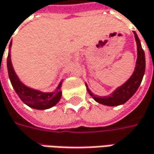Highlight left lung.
<instances>
[{"label":"left lung","instance_id":"obj_1","mask_svg":"<svg viewBox=\"0 0 154 154\" xmlns=\"http://www.w3.org/2000/svg\"><path fill=\"white\" fill-rule=\"evenodd\" d=\"M134 34H135V38L136 41V45H137V60H136L135 71L133 72L132 76L128 79V81H126L123 85L116 88V90H114L109 96H103V97L94 94L90 91V89L88 88L87 83H86L88 92L89 93L90 96L98 103L106 105V106H119L122 104H125L128 100H130L134 95V94L136 92V90L140 86L143 76H144V73H145L146 60H145L144 51L140 45V39L135 31H134Z\"/></svg>","mask_w":154,"mask_h":154}]
</instances>
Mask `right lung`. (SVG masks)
<instances>
[{"instance_id":"add662e5","label":"right lung","mask_w":154,"mask_h":154,"mask_svg":"<svg viewBox=\"0 0 154 154\" xmlns=\"http://www.w3.org/2000/svg\"><path fill=\"white\" fill-rule=\"evenodd\" d=\"M11 46H12V42H10L9 48H11ZM7 65H8L9 79L11 81L15 92L19 95V98L21 99V100L27 106H29V107L37 110H45L55 106L60 101L62 95L60 90L62 82H60L55 91L50 93H44L27 87L19 80V78L14 72V67L12 65L10 50L8 52Z\"/></svg>"}]
</instances>
